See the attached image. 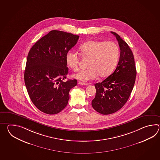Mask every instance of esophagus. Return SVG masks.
I'll use <instances>...</instances> for the list:
<instances>
[{
	"label": "esophagus",
	"instance_id": "34e87169",
	"mask_svg": "<svg viewBox=\"0 0 160 160\" xmlns=\"http://www.w3.org/2000/svg\"><path fill=\"white\" fill-rule=\"evenodd\" d=\"M78 85H84V86L88 85V83H83V82H82L81 81H78Z\"/></svg>",
	"mask_w": 160,
	"mask_h": 160
}]
</instances>
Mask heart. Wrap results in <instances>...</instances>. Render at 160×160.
Returning a JSON list of instances; mask_svg holds the SVG:
<instances>
[{
  "instance_id": "heart-1",
  "label": "heart",
  "mask_w": 160,
  "mask_h": 160,
  "mask_svg": "<svg viewBox=\"0 0 160 160\" xmlns=\"http://www.w3.org/2000/svg\"><path fill=\"white\" fill-rule=\"evenodd\" d=\"M82 56L89 59L86 70H81L73 77L83 82L92 80L98 75L101 78L109 76L115 68L119 55V48L112 42L90 41L80 47ZM66 62L70 68H78L79 57L75 52L69 51L66 55Z\"/></svg>"
}]
</instances>
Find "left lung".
Returning a JSON list of instances; mask_svg holds the SVG:
<instances>
[{"label":"left lung","mask_w":160,"mask_h":160,"mask_svg":"<svg viewBox=\"0 0 160 160\" xmlns=\"http://www.w3.org/2000/svg\"><path fill=\"white\" fill-rule=\"evenodd\" d=\"M111 32L118 42L119 61L112 74L94 85L96 94L92 102L93 109L104 115L117 112L126 103L132 92L137 74L134 58L129 46L117 33Z\"/></svg>","instance_id":"1"}]
</instances>
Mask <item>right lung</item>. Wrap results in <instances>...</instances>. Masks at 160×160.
Here are the masks:
<instances>
[{"label":"right lung","mask_w":160,"mask_h":160,"mask_svg":"<svg viewBox=\"0 0 160 160\" xmlns=\"http://www.w3.org/2000/svg\"><path fill=\"white\" fill-rule=\"evenodd\" d=\"M79 36L52 30L31 48L24 70V83L31 101L48 114L61 112L68 103L69 92L76 79L66 82L68 68L66 55L77 44Z\"/></svg>","instance_id":"1"}]
</instances>
